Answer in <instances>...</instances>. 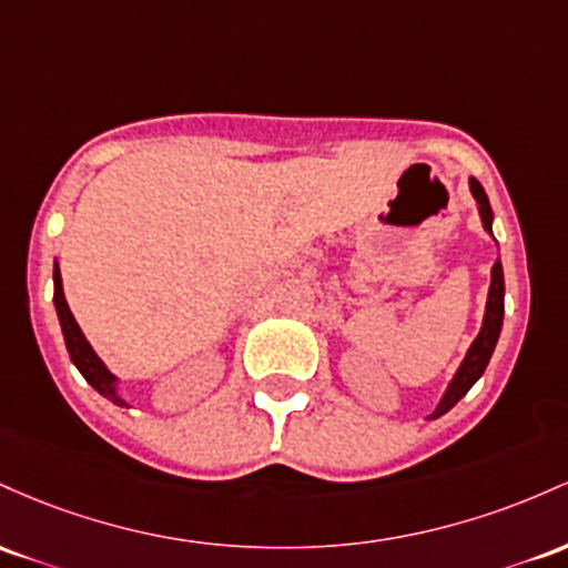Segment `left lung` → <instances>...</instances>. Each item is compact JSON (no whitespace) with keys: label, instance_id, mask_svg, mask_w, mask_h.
I'll return each mask as SVG.
<instances>
[{"label":"left lung","instance_id":"8db88e82","mask_svg":"<svg viewBox=\"0 0 568 568\" xmlns=\"http://www.w3.org/2000/svg\"><path fill=\"white\" fill-rule=\"evenodd\" d=\"M469 190H473L475 201H477V212H480V220H483V227L494 235L490 231V222H494V212H490V203H488V195L486 190H483V184L475 180H469ZM501 318H505V273H501V263L496 260L494 267H490V290H488V303H486V316H483V327L477 337L473 341V346H469L467 356H464L462 367L456 369L454 381H450L448 388H445L443 399H439V405L435 407V413H432L429 418H439L443 413H448L450 407H454L458 399L464 397V394L469 392L477 384V378H480L483 373H486L488 362H490V354H494L496 348V341H499V333H501Z\"/></svg>","mask_w":568,"mask_h":568}]
</instances>
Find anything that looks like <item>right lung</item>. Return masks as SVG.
<instances>
[{"label": "right lung", "instance_id": "obj_1", "mask_svg": "<svg viewBox=\"0 0 568 568\" xmlns=\"http://www.w3.org/2000/svg\"><path fill=\"white\" fill-rule=\"evenodd\" d=\"M53 303H55V314H59V322H61V333H63V341H67V352L72 356L74 367L80 369L82 378L91 384L95 392L101 394V397H106L110 403L120 405V407H129L125 405V399L118 397V378L106 369L104 362L95 356V352L91 348V343L85 341V335H82L80 324L74 322L72 311H69L67 305V297H63V284H61V271H59V263L53 267Z\"/></svg>", "mask_w": 568, "mask_h": 568}]
</instances>
